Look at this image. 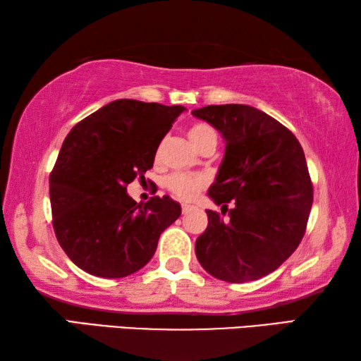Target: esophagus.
I'll return each mask as SVG.
<instances>
[{
  "label": "esophagus",
  "mask_w": 361,
  "mask_h": 361,
  "mask_svg": "<svg viewBox=\"0 0 361 361\" xmlns=\"http://www.w3.org/2000/svg\"><path fill=\"white\" fill-rule=\"evenodd\" d=\"M195 209V206L192 204H182V214H188V212H192Z\"/></svg>",
  "instance_id": "1"
}]
</instances>
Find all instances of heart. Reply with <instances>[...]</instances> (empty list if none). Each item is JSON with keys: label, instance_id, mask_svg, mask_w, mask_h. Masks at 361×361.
Segmentation results:
<instances>
[{"label": "heart", "instance_id": "b5f03b06", "mask_svg": "<svg viewBox=\"0 0 361 361\" xmlns=\"http://www.w3.org/2000/svg\"><path fill=\"white\" fill-rule=\"evenodd\" d=\"M188 137H190L192 144L202 150L206 145H216L217 144V134L214 128L204 121H197L188 128ZM168 190L176 195L180 200H192L202 188L206 185L204 177L193 176V174H184V173H174L171 174L166 182H164Z\"/></svg>", "mask_w": 361, "mask_h": 361}]
</instances>
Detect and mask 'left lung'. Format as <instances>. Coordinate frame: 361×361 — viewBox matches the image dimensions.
Instances as JSON below:
<instances>
[{
	"label": "left lung",
	"instance_id": "1",
	"mask_svg": "<svg viewBox=\"0 0 361 361\" xmlns=\"http://www.w3.org/2000/svg\"><path fill=\"white\" fill-rule=\"evenodd\" d=\"M192 114L226 139L208 195L228 217L206 211L208 227L195 243L198 261L228 283L262 279L296 251L305 233L314 185L302 147L286 126L250 105H208Z\"/></svg>",
	"mask_w": 361,
	"mask_h": 361
}]
</instances>
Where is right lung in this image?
I'll return each instance as SVG.
<instances>
[{
    "instance_id": "right-lung-1",
    "label": "right lung",
    "mask_w": 361,
    "mask_h": 361,
    "mask_svg": "<svg viewBox=\"0 0 361 361\" xmlns=\"http://www.w3.org/2000/svg\"><path fill=\"white\" fill-rule=\"evenodd\" d=\"M185 109L120 99L72 128L49 176L52 227L75 265L104 279L140 270L180 204L152 197L137 204L128 184L144 179L159 142Z\"/></svg>"
}]
</instances>
